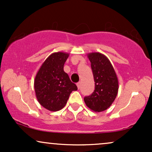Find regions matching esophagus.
<instances>
[{
  "label": "esophagus",
  "instance_id": "obj_1",
  "mask_svg": "<svg viewBox=\"0 0 152 152\" xmlns=\"http://www.w3.org/2000/svg\"><path fill=\"white\" fill-rule=\"evenodd\" d=\"M76 85H77V87H78V89H79V88H80V87H81V82H78V83H76Z\"/></svg>",
  "mask_w": 152,
  "mask_h": 152
}]
</instances>
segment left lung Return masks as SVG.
<instances>
[{
	"label": "left lung",
	"mask_w": 152,
	"mask_h": 152,
	"mask_svg": "<svg viewBox=\"0 0 152 152\" xmlns=\"http://www.w3.org/2000/svg\"><path fill=\"white\" fill-rule=\"evenodd\" d=\"M91 62L95 90L84 97L86 105L95 112H102L110 107L114 102L118 91L117 76L109 58L99 52L87 55Z\"/></svg>",
	"instance_id": "8db88e82"
}]
</instances>
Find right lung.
Returning a JSON list of instances; mask_svg holds the SVG:
<instances>
[{"instance_id":"add662e5","label":"right lung","mask_w":152,"mask_h":152,"mask_svg":"<svg viewBox=\"0 0 152 152\" xmlns=\"http://www.w3.org/2000/svg\"><path fill=\"white\" fill-rule=\"evenodd\" d=\"M69 56L65 52L50 54L40 67L34 80V89L38 102L45 109L57 111L66 106L69 96L77 86L64 71Z\"/></svg>"}]
</instances>
